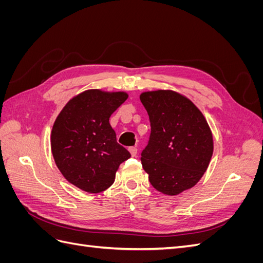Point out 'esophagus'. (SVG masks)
Masks as SVG:
<instances>
[{"label": "esophagus", "mask_w": 263, "mask_h": 263, "mask_svg": "<svg viewBox=\"0 0 263 263\" xmlns=\"http://www.w3.org/2000/svg\"><path fill=\"white\" fill-rule=\"evenodd\" d=\"M128 150H129V153L133 157H136V155H137V148L136 147H129Z\"/></svg>", "instance_id": "obj_1"}]
</instances>
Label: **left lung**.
<instances>
[{
    "instance_id": "1",
    "label": "left lung",
    "mask_w": 263,
    "mask_h": 263,
    "mask_svg": "<svg viewBox=\"0 0 263 263\" xmlns=\"http://www.w3.org/2000/svg\"><path fill=\"white\" fill-rule=\"evenodd\" d=\"M151 133L141 153L142 168L157 191L178 195L193 187L208 170L213 135L194 103L172 90L142 92Z\"/></svg>"
}]
</instances>
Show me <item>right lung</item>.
<instances>
[{
	"label": "right lung",
	"instance_id": "1",
	"mask_svg": "<svg viewBox=\"0 0 263 263\" xmlns=\"http://www.w3.org/2000/svg\"><path fill=\"white\" fill-rule=\"evenodd\" d=\"M128 98L126 92L86 90L71 99L52 126L55 165L71 184L100 193L114 183L119 164L130 158L116 141L109 117Z\"/></svg>",
	"mask_w": 263,
	"mask_h": 263
}]
</instances>
